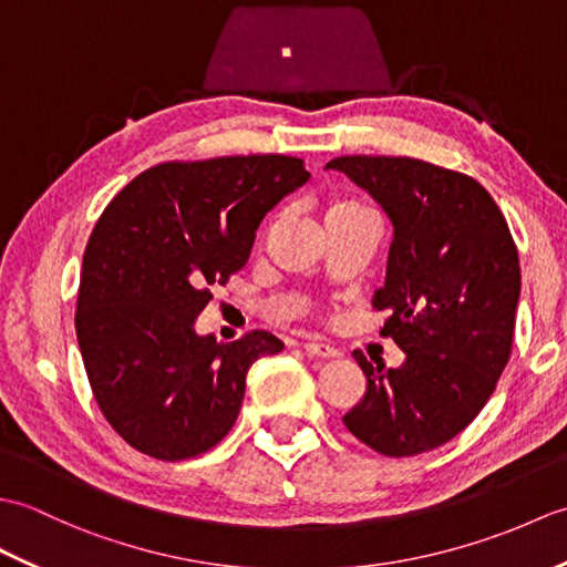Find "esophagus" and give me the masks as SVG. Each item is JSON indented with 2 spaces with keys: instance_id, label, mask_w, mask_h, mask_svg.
Returning a JSON list of instances; mask_svg holds the SVG:
<instances>
[{
  "instance_id": "34e87169",
  "label": "esophagus",
  "mask_w": 567,
  "mask_h": 567,
  "mask_svg": "<svg viewBox=\"0 0 567 567\" xmlns=\"http://www.w3.org/2000/svg\"><path fill=\"white\" fill-rule=\"evenodd\" d=\"M305 351L309 355H317V358H341V351L331 343H323V341H309L305 343Z\"/></svg>"
}]
</instances>
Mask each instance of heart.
<instances>
[{"label":"heart","instance_id":"obj_1","mask_svg":"<svg viewBox=\"0 0 567 567\" xmlns=\"http://www.w3.org/2000/svg\"><path fill=\"white\" fill-rule=\"evenodd\" d=\"M341 207H355V204H336V207H331V209H341Z\"/></svg>","mask_w":567,"mask_h":567}]
</instances>
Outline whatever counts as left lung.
<instances>
[{
    "instance_id": "obj_1",
    "label": "left lung",
    "mask_w": 567,
    "mask_h": 567,
    "mask_svg": "<svg viewBox=\"0 0 567 567\" xmlns=\"http://www.w3.org/2000/svg\"><path fill=\"white\" fill-rule=\"evenodd\" d=\"M375 199L392 224L382 336L400 368H372L343 424L390 457L426 453L457 436L487 404L507 365L522 292L519 252L489 192L473 177L414 158L343 155L327 163Z\"/></svg>"
}]
</instances>
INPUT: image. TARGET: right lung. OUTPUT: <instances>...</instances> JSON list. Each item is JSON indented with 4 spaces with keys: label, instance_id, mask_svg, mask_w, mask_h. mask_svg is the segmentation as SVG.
I'll return each instance as SVG.
<instances>
[{
    "label": "right lung",
    "instance_id": "obj_1",
    "mask_svg": "<svg viewBox=\"0 0 567 567\" xmlns=\"http://www.w3.org/2000/svg\"><path fill=\"white\" fill-rule=\"evenodd\" d=\"M309 179L290 155L163 163L100 216L84 248L78 343L114 431L158 461L214 449L236 424L248 368L285 343L250 331L234 343L195 321L212 285L244 268L260 221Z\"/></svg>",
    "mask_w": 567,
    "mask_h": 567
}]
</instances>
